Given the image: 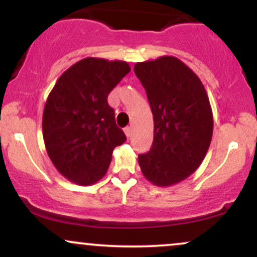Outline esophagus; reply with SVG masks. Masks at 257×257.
I'll return each instance as SVG.
<instances>
[{
  "label": "esophagus",
  "instance_id": "obj_1",
  "mask_svg": "<svg viewBox=\"0 0 257 257\" xmlns=\"http://www.w3.org/2000/svg\"><path fill=\"white\" fill-rule=\"evenodd\" d=\"M124 133H125L126 138H129V136H131V134H132V128H131V126H125Z\"/></svg>",
  "mask_w": 257,
  "mask_h": 257
}]
</instances>
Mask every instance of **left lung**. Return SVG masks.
<instances>
[{
  "label": "left lung",
  "instance_id": "left-lung-1",
  "mask_svg": "<svg viewBox=\"0 0 257 257\" xmlns=\"http://www.w3.org/2000/svg\"><path fill=\"white\" fill-rule=\"evenodd\" d=\"M154 118V140L139 154L146 179L166 187L190 177L205 158L213 131L212 110L203 83L175 57L136 63Z\"/></svg>",
  "mask_w": 257,
  "mask_h": 257
}]
</instances>
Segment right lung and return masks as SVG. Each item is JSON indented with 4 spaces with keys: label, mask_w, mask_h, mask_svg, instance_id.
Returning a JSON list of instances; mask_svg holds the SVG:
<instances>
[{
    "label": "right lung",
    "mask_w": 257,
    "mask_h": 257,
    "mask_svg": "<svg viewBox=\"0 0 257 257\" xmlns=\"http://www.w3.org/2000/svg\"><path fill=\"white\" fill-rule=\"evenodd\" d=\"M129 72L125 61L85 58L65 71L48 95L45 146L57 170L72 183L87 186L102 179L112 151L126 140L108 95Z\"/></svg>",
    "instance_id": "add662e5"
}]
</instances>
